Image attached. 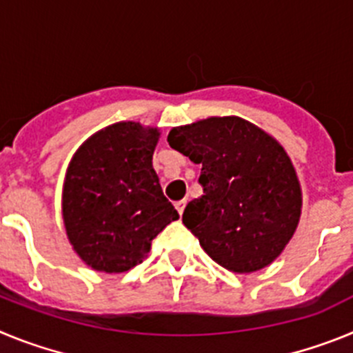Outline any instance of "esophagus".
<instances>
[{
  "label": "esophagus",
  "instance_id": "34e87169",
  "mask_svg": "<svg viewBox=\"0 0 353 353\" xmlns=\"http://www.w3.org/2000/svg\"><path fill=\"white\" fill-rule=\"evenodd\" d=\"M185 205H187L185 199H180V201H176V203H174V208H176V210H179V214H180V215L183 214V208H185Z\"/></svg>",
  "mask_w": 353,
  "mask_h": 353
}]
</instances>
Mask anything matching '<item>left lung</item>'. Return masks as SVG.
I'll return each instance as SVG.
<instances>
[{
    "label": "left lung",
    "instance_id": "8db88e82",
    "mask_svg": "<svg viewBox=\"0 0 353 353\" xmlns=\"http://www.w3.org/2000/svg\"><path fill=\"white\" fill-rule=\"evenodd\" d=\"M171 148L201 166L203 196L182 221L214 261L233 272L272 263L299 224L301 185L283 146L236 117L174 127Z\"/></svg>",
    "mask_w": 353,
    "mask_h": 353
}]
</instances>
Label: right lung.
Segmentation results:
<instances>
[{
	"label": "right lung",
	"instance_id": "obj_1",
	"mask_svg": "<svg viewBox=\"0 0 353 353\" xmlns=\"http://www.w3.org/2000/svg\"><path fill=\"white\" fill-rule=\"evenodd\" d=\"M159 130L121 121L76 152L63 187V221L81 260L101 272H125L152 240L179 219L152 166Z\"/></svg>",
	"mask_w": 353,
	"mask_h": 353
}]
</instances>
